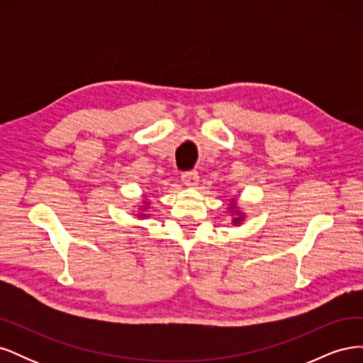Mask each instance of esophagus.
<instances>
[{
    "instance_id": "1",
    "label": "esophagus",
    "mask_w": 363,
    "mask_h": 363,
    "mask_svg": "<svg viewBox=\"0 0 363 363\" xmlns=\"http://www.w3.org/2000/svg\"><path fill=\"white\" fill-rule=\"evenodd\" d=\"M199 172L196 171H186L182 174V182L186 184V186H196L199 184Z\"/></svg>"
}]
</instances>
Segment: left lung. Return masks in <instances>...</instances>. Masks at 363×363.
<instances>
[{"mask_svg": "<svg viewBox=\"0 0 363 363\" xmlns=\"http://www.w3.org/2000/svg\"><path fill=\"white\" fill-rule=\"evenodd\" d=\"M235 207H236V201H235V200H232V204H230V207H228V208H230V211H233ZM235 213H236V218H233V224H239L240 221H242V213H240L239 211H236Z\"/></svg>", "mask_w": 363, "mask_h": 363, "instance_id": "1", "label": "left lung"}]
</instances>
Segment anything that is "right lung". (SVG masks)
Masks as SVG:
<instances>
[{
	"mask_svg": "<svg viewBox=\"0 0 363 363\" xmlns=\"http://www.w3.org/2000/svg\"><path fill=\"white\" fill-rule=\"evenodd\" d=\"M144 203L147 204V201H144ZM140 208H142V207H140ZM145 208H147V207H144V208H142V211H145ZM144 216H147V215H145V213H139V218H144Z\"/></svg>",
	"mask_w": 363,
	"mask_h": 363,
	"instance_id": "right-lung-1",
	"label": "right lung"
}]
</instances>
